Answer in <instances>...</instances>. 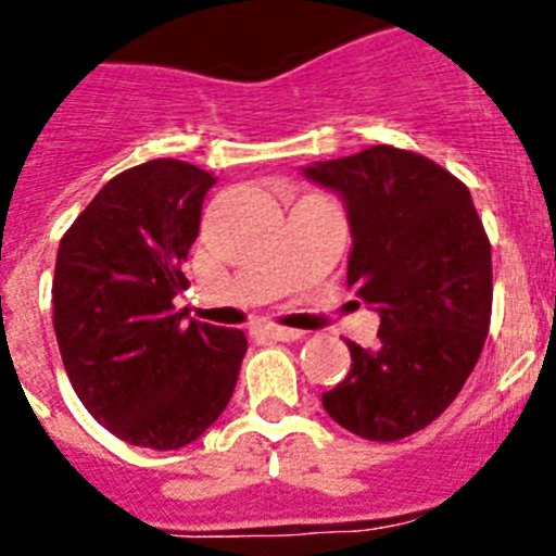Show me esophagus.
I'll list each match as a JSON object with an SVG mask.
<instances>
[{"label":"esophagus","mask_w":556,"mask_h":556,"mask_svg":"<svg viewBox=\"0 0 556 556\" xmlns=\"http://www.w3.org/2000/svg\"><path fill=\"white\" fill-rule=\"evenodd\" d=\"M254 334L266 337V340H279V342H293V340H302V331H295V329H285V326H261V329L254 331Z\"/></svg>","instance_id":"esophagus-1"}]
</instances>
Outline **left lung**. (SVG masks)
<instances>
[{
    "mask_svg": "<svg viewBox=\"0 0 556 556\" xmlns=\"http://www.w3.org/2000/svg\"><path fill=\"white\" fill-rule=\"evenodd\" d=\"M349 205V285L381 313L372 349L324 392L334 422L370 442L428 428L458 397L491 326L494 271L469 189L414 150L372 144L304 169Z\"/></svg>",
    "mask_w": 556,
    "mask_h": 556,
    "instance_id": "8db88e82",
    "label": "left lung"
}]
</instances>
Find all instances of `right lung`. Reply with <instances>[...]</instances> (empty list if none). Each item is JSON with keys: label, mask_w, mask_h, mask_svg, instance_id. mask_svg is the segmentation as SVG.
<instances>
[{"label": "right lung", "mask_w": 556, "mask_h": 556, "mask_svg": "<svg viewBox=\"0 0 556 556\" xmlns=\"http://www.w3.org/2000/svg\"><path fill=\"white\" fill-rule=\"evenodd\" d=\"M214 184L186 161H144L92 197L56 252L62 365L87 412L137 447L200 439L230 403L247 354L241 329L186 324L173 304Z\"/></svg>", "instance_id": "add662e5"}]
</instances>
